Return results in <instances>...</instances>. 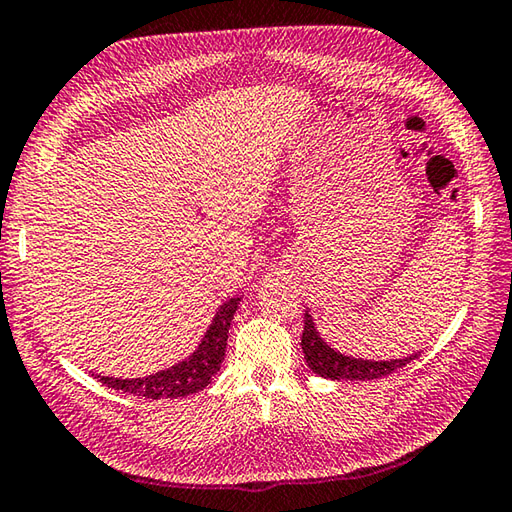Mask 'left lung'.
<instances>
[{
  "label": "left lung",
  "mask_w": 512,
  "mask_h": 512,
  "mask_svg": "<svg viewBox=\"0 0 512 512\" xmlns=\"http://www.w3.org/2000/svg\"><path fill=\"white\" fill-rule=\"evenodd\" d=\"M303 354L310 370L323 379L332 381H372L381 379L385 374H392L394 370L403 368L410 361L417 359L419 354L403 356V359H388V361H372V359H356V356H347L332 345H327L321 339V332L316 330L314 318L310 312H305V327H303Z\"/></svg>",
  "instance_id": "left-lung-1"
}]
</instances>
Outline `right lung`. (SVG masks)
<instances>
[{"mask_svg":"<svg viewBox=\"0 0 512 512\" xmlns=\"http://www.w3.org/2000/svg\"><path fill=\"white\" fill-rule=\"evenodd\" d=\"M240 305V298H227V301L218 307L214 321L207 327L205 336L198 343V347L191 352L185 361H178L167 370H160L156 374L140 376V379H115V376H100L95 379L109 385L113 390L136 394L144 399H178L187 397V394L200 392L205 385L211 383L214 374L220 370L227 350V334L229 325L234 321V314Z\"/></svg>","mask_w":512,"mask_h":512,"instance_id":"add662e5","label":"right lung"}]
</instances>
